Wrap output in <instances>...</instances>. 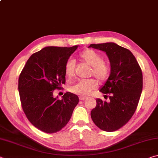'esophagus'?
<instances>
[{
    "instance_id": "esophagus-1",
    "label": "esophagus",
    "mask_w": 158,
    "mask_h": 158,
    "mask_svg": "<svg viewBox=\"0 0 158 158\" xmlns=\"http://www.w3.org/2000/svg\"><path fill=\"white\" fill-rule=\"evenodd\" d=\"M87 98L86 97H84V96H80L79 97V100H85V99H86Z\"/></svg>"
}]
</instances>
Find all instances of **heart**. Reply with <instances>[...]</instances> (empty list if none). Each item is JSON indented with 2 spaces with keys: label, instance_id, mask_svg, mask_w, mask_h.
I'll return each mask as SVG.
<instances>
[{
  "label": "heart",
  "instance_id": "obj_1",
  "mask_svg": "<svg viewBox=\"0 0 158 158\" xmlns=\"http://www.w3.org/2000/svg\"><path fill=\"white\" fill-rule=\"evenodd\" d=\"M79 57L81 60L84 61L89 65L92 66L91 74L95 77L98 80L104 81L108 78L110 73V68L107 63L103 61V58L100 54L95 51L86 49L80 53ZM75 63L73 60H68L64 66V72L67 77L71 78L74 74ZM97 82L94 79L79 80L75 84L72 85L70 90L77 95L87 96L97 87Z\"/></svg>",
  "mask_w": 158,
  "mask_h": 158
}]
</instances>
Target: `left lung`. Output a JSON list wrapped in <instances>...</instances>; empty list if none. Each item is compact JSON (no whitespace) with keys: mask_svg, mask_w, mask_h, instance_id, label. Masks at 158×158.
Segmentation results:
<instances>
[{"mask_svg":"<svg viewBox=\"0 0 158 158\" xmlns=\"http://www.w3.org/2000/svg\"><path fill=\"white\" fill-rule=\"evenodd\" d=\"M89 47L105 52L111 65L110 75L100 90L110 94V101L98 98L90 116L100 129L114 132L126 124L135 112L142 91V72L132 53L116 43L92 44Z\"/></svg>","mask_w":158,"mask_h":158,"instance_id":"left-lung-1","label":"left lung"}]
</instances>
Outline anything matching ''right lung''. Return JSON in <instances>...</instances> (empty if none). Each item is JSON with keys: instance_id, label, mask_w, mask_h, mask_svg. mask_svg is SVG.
<instances>
[{"instance_id": "obj_1", "label": "right lung", "mask_w": 158, "mask_h": 158, "mask_svg": "<svg viewBox=\"0 0 158 158\" xmlns=\"http://www.w3.org/2000/svg\"><path fill=\"white\" fill-rule=\"evenodd\" d=\"M77 47H44L31 56L20 74L18 89L21 106L28 121L42 132L60 131L79 102L78 96L69 92L61 100L53 97V90L65 84L64 66Z\"/></svg>"}]
</instances>
